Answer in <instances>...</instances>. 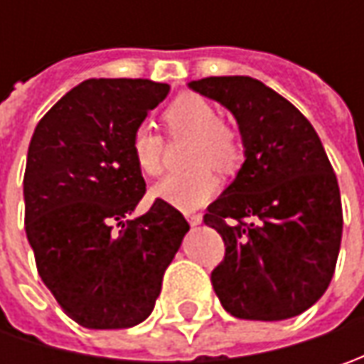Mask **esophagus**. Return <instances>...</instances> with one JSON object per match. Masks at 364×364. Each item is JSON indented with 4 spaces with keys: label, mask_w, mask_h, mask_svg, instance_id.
I'll use <instances>...</instances> for the list:
<instances>
[{
    "label": "esophagus",
    "mask_w": 364,
    "mask_h": 364,
    "mask_svg": "<svg viewBox=\"0 0 364 364\" xmlns=\"http://www.w3.org/2000/svg\"><path fill=\"white\" fill-rule=\"evenodd\" d=\"M186 218H188V223L192 227H196V225L203 223V215H186Z\"/></svg>",
    "instance_id": "obj_1"
}]
</instances>
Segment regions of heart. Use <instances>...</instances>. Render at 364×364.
Returning <instances> with one entry per match:
<instances>
[{"label":"heart","instance_id":"heart-1","mask_svg":"<svg viewBox=\"0 0 364 364\" xmlns=\"http://www.w3.org/2000/svg\"><path fill=\"white\" fill-rule=\"evenodd\" d=\"M170 137H190L186 172L166 176L154 186V196L180 210H196L218 192V172H232L243 160V146L231 125L223 123L215 107L198 95H180L164 111ZM129 156L144 176L161 172L164 139L147 125H137L129 135Z\"/></svg>","mask_w":364,"mask_h":364}]
</instances>
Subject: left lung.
Masks as SVG:
<instances>
[{"label": "left lung", "instance_id": "obj_1", "mask_svg": "<svg viewBox=\"0 0 364 364\" xmlns=\"http://www.w3.org/2000/svg\"><path fill=\"white\" fill-rule=\"evenodd\" d=\"M225 105L243 135L245 164L206 208L225 241L210 273L223 308L243 320H286L322 298L343 239L338 180L312 123L251 77L192 80Z\"/></svg>", "mask_w": 364, "mask_h": 364}]
</instances>
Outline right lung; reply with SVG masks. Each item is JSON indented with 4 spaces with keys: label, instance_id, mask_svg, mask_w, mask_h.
I'll return each mask as SVG.
<instances>
[{
    "label": "right lung",
    "instance_id": "1",
    "mask_svg": "<svg viewBox=\"0 0 364 364\" xmlns=\"http://www.w3.org/2000/svg\"><path fill=\"white\" fill-rule=\"evenodd\" d=\"M170 91L147 78H91L36 125L23 174L26 235L64 314L92 330L132 328L151 314L166 267L190 225L146 194L129 135Z\"/></svg>",
    "mask_w": 364,
    "mask_h": 364
}]
</instances>
